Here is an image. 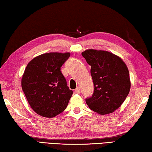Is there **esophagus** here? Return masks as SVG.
I'll return each instance as SVG.
<instances>
[{
	"label": "esophagus",
	"instance_id": "obj_1",
	"mask_svg": "<svg viewBox=\"0 0 152 152\" xmlns=\"http://www.w3.org/2000/svg\"><path fill=\"white\" fill-rule=\"evenodd\" d=\"M75 93L76 94L80 93V87H77V88L75 89Z\"/></svg>",
	"mask_w": 152,
	"mask_h": 152
}]
</instances>
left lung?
<instances>
[{"instance_id":"obj_1","label":"left lung","mask_w":152,"mask_h":152,"mask_svg":"<svg viewBox=\"0 0 152 152\" xmlns=\"http://www.w3.org/2000/svg\"><path fill=\"white\" fill-rule=\"evenodd\" d=\"M82 55L91 66L94 83V93L86 99L87 105L100 115L114 112L130 91L127 66L119 56L107 51L87 50Z\"/></svg>"}]
</instances>
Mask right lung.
Listing matches in <instances>:
<instances>
[{
	"label": "right lung",
	"instance_id": "add662e5",
	"mask_svg": "<svg viewBox=\"0 0 152 152\" xmlns=\"http://www.w3.org/2000/svg\"><path fill=\"white\" fill-rule=\"evenodd\" d=\"M70 53L51 52L31 60L21 79V86L32 109L41 116L52 118L68 106L73 91L60 71Z\"/></svg>",
	"mask_w": 152,
	"mask_h": 152
}]
</instances>
